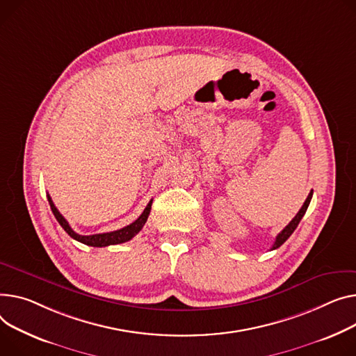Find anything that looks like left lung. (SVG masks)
Returning a JSON list of instances; mask_svg holds the SVG:
<instances>
[{
  "mask_svg": "<svg viewBox=\"0 0 356 356\" xmlns=\"http://www.w3.org/2000/svg\"><path fill=\"white\" fill-rule=\"evenodd\" d=\"M312 195H314V191H311V193L307 195V197H306V200H305V203H303V206L300 207V210L296 213V216L289 222V225L283 229L277 236H276V241H275V243H273V246H272V249L270 250H275V249H277V248H280L283 243H285L288 239H289V236L295 232V229L298 227V225H299V222L302 220V218H303V215L306 213V210H307V206H309V203H311V199H312Z\"/></svg>",
  "mask_w": 356,
  "mask_h": 356,
  "instance_id": "left-lung-1",
  "label": "left lung"
}]
</instances>
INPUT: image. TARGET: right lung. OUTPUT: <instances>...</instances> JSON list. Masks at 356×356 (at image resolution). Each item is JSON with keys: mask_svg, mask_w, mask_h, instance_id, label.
Wrapping results in <instances>:
<instances>
[{"mask_svg": "<svg viewBox=\"0 0 356 356\" xmlns=\"http://www.w3.org/2000/svg\"><path fill=\"white\" fill-rule=\"evenodd\" d=\"M47 199H49L50 207L54 213V216L57 219V222L61 225V227L70 234V238H73L77 242H81L87 246H94V248H104V246H110V245H120L124 242H129L130 239H133L134 236L143 229L145 223L147 222V218L150 215V210H152V203L153 200L149 202V204L146 206V209L143 210V213L138 216L137 220H134L131 225L123 227V229H118L114 232H108V233H97V234H90V236H83L76 233L71 226L68 225V222L63 218L61 213L57 210V207L54 206L50 195H47Z\"/></svg>", "mask_w": 356, "mask_h": 356, "instance_id": "add662e5", "label": "right lung"}]
</instances>
